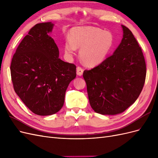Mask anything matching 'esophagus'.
Listing matches in <instances>:
<instances>
[{
	"instance_id": "1",
	"label": "esophagus",
	"mask_w": 158,
	"mask_h": 158,
	"mask_svg": "<svg viewBox=\"0 0 158 158\" xmlns=\"http://www.w3.org/2000/svg\"><path fill=\"white\" fill-rule=\"evenodd\" d=\"M83 72L84 70L81 67H80V66H78V67L76 68V73H77V75H78L79 76H81L82 75Z\"/></svg>"
}]
</instances>
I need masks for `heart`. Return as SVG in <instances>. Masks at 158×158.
Listing matches in <instances>:
<instances>
[{
    "label": "heart",
    "instance_id": "b5f03b06",
    "mask_svg": "<svg viewBox=\"0 0 158 158\" xmlns=\"http://www.w3.org/2000/svg\"><path fill=\"white\" fill-rule=\"evenodd\" d=\"M70 37L65 41L64 52L69 58L80 48L79 56L82 63L89 67L98 66L106 59L113 44L111 32L96 27L73 28Z\"/></svg>",
    "mask_w": 158,
    "mask_h": 158
}]
</instances>
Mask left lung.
I'll list each match as a JSON object with an SVG mask.
<instances>
[{
    "label": "left lung",
    "mask_w": 158,
    "mask_h": 158,
    "mask_svg": "<svg viewBox=\"0 0 158 158\" xmlns=\"http://www.w3.org/2000/svg\"><path fill=\"white\" fill-rule=\"evenodd\" d=\"M121 26L123 37L113 54L83 73L90 106L102 114L125 111L138 99L145 82L146 66L142 49L131 31Z\"/></svg>",
    "instance_id": "left-lung-1"
}]
</instances>
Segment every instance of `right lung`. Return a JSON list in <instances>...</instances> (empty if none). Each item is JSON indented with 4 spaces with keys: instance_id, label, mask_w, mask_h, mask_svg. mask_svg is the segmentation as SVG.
<instances>
[{
    "instance_id": "obj_1",
    "label": "right lung",
    "mask_w": 158,
    "mask_h": 158,
    "mask_svg": "<svg viewBox=\"0 0 158 158\" xmlns=\"http://www.w3.org/2000/svg\"><path fill=\"white\" fill-rule=\"evenodd\" d=\"M54 23L33 26L14 53L10 73L14 89L23 103L36 114L58 112L66 90L76 76V66L59 59L54 40L49 35Z\"/></svg>"
}]
</instances>
